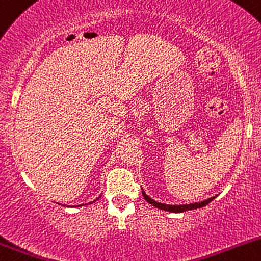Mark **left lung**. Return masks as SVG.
Here are the masks:
<instances>
[{
	"label": "left lung",
	"instance_id": "8db88e82",
	"mask_svg": "<svg viewBox=\"0 0 261 261\" xmlns=\"http://www.w3.org/2000/svg\"><path fill=\"white\" fill-rule=\"evenodd\" d=\"M142 195H143L144 200H146L148 203H150V205L154 206V207L161 208V210H165V211H170V212H185L189 210H195V208L203 207V206L210 203L215 198V197H211L208 198V200L201 201V202H196V203H190V205H166V203H161V202H157V201L152 200L149 196L146 195V192H144L143 189H142Z\"/></svg>",
	"mask_w": 261,
	"mask_h": 261
}]
</instances>
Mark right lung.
<instances>
[{
  "mask_svg": "<svg viewBox=\"0 0 261 261\" xmlns=\"http://www.w3.org/2000/svg\"><path fill=\"white\" fill-rule=\"evenodd\" d=\"M96 200H98V198H96ZM93 202H95V200H94V201H93ZM93 202H90V203H93ZM80 206H83V205H80Z\"/></svg>",
  "mask_w": 261,
  "mask_h": 261,
  "instance_id": "1",
  "label": "right lung"
}]
</instances>
